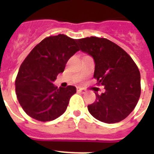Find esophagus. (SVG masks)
<instances>
[{"label": "esophagus", "instance_id": "obj_1", "mask_svg": "<svg viewBox=\"0 0 154 154\" xmlns=\"http://www.w3.org/2000/svg\"><path fill=\"white\" fill-rule=\"evenodd\" d=\"M77 91L78 92V93H82V94H85V93H86V90H85V89H82V88H80V87H77Z\"/></svg>", "mask_w": 154, "mask_h": 154}]
</instances>
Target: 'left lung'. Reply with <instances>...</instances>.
Wrapping results in <instances>:
<instances>
[{"instance_id": "left-lung-1", "label": "left lung", "mask_w": 154, "mask_h": 154, "mask_svg": "<svg viewBox=\"0 0 154 154\" xmlns=\"http://www.w3.org/2000/svg\"><path fill=\"white\" fill-rule=\"evenodd\" d=\"M81 50L95 62L94 78L105 86L88 105L90 114L100 122L112 124L124 120L136 107L141 95V75L137 65L124 49L109 40L90 37L77 40Z\"/></svg>"}]
</instances>
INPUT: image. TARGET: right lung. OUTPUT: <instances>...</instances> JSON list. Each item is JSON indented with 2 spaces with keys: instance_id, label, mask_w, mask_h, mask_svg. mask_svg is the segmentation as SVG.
<instances>
[{
  "instance_id": "obj_1",
  "label": "right lung",
  "mask_w": 154,
  "mask_h": 154,
  "mask_svg": "<svg viewBox=\"0 0 154 154\" xmlns=\"http://www.w3.org/2000/svg\"><path fill=\"white\" fill-rule=\"evenodd\" d=\"M79 50L77 40L59 34L45 37L26 57L18 71L15 89L20 106L29 117L49 122L65 112L76 87L57 88L53 82Z\"/></svg>"
}]
</instances>
